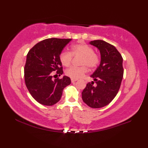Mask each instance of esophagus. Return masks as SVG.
Wrapping results in <instances>:
<instances>
[{"instance_id":"esophagus-1","label":"esophagus","mask_w":148,"mask_h":148,"mask_svg":"<svg viewBox=\"0 0 148 148\" xmlns=\"http://www.w3.org/2000/svg\"><path fill=\"white\" fill-rule=\"evenodd\" d=\"M76 81H77V79H71V82H72V83H74V82H76Z\"/></svg>"}]
</instances>
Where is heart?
I'll list each match as a JSON object with an SVG mask.
<instances>
[{"mask_svg": "<svg viewBox=\"0 0 148 148\" xmlns=\"http://www.w3.org/2000/svg\"><path fill=\"white\" fill-rule=\"evenodd\" d=\"M73 56H81L82 59L80 62L81 65H86L80 67L72 66L65 71V74L72 79H77L84 76L88 69L97 68L101 62L100 56L94 51V49L85 42L74 44L72 46L71 53L67 51H62L59 55V61L64 66L71 65Z\"/></svg>", "mask_w": 148, "mask_h": 148, "instance_id": "1", "label": "heart"}]
</instances>
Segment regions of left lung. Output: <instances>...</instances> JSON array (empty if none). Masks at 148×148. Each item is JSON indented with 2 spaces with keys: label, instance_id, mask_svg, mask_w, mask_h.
<instances>
[{
  "label": "left lung",
  "instance_id": "left-lung-1",
  "mask_svg": "<svg viewBox=\"0 0 148 148\" xmlns=\"http://www.w3.org/2000/svg\"><path fill=\"white\" fill-rule=\"evenodd\" d=\"M89 44L99 49L101 63L91 77L94 82L87 84L82 91V99L92 108L106 106L116 96L123 76V57L113 45L101 40Z\"/></svg>",
  "mask_w": 148,
  "mask_h": 148
}]
</instances>
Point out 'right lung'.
Instances as JSON below:
<instances>
[{
	"label": "right lung",
	"mask_w": 148,
	"mask_h": 148,
	"mask_svg": "<svg viewBox=\"0 0 148 148\" xmlns=\"http://www.w3.org/2000/svg\"><path fill=\"white\" fill-rule=\"evenodd\" d=\"M71 41L70 38L44 40L32 47L27 55L25 82L32 97L40 104H56L61 99L64 87L71 83V78L66 76L53 79L52 73L56 71L59 76L63 73L59 55Z\"/></svg>",
	"instance_id": "add662e5"
}]
</instances>
